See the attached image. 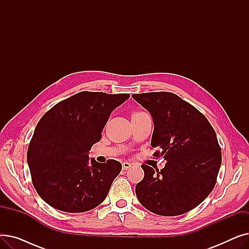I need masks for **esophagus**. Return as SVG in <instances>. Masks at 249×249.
Returning <instances> with one entry per match:
<instances>
[{
	"instance_id": "esophagus-1",
	"label": "esophagus",
	"mask_w": 249,
	"mask_h": 249,
	"mask_svg": "<svg viewBox=\"0 0 249 249\" xmlns=\"http://www.w3.org/2000/svg\"><path fill=\"white\" fill-rule=\"evenodd\" d=\"M131 163H130V162H127V161H124L123 163H122V168H123V171H127V169L128 168H130V167H131Z\"/></svg>"
}]
</instances>
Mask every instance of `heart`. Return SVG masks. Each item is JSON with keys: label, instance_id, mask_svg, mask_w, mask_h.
<instances>
[{"label": "heart", "instance_id": "obj_1", "mask_svg": "<svg viewBox=\"0 0 249 249\" xmlns=\"http://www.w3.org/2000/svg\"><path fill=\"white\" fill-rule=\"evenodd\" d=\"M136 113H138V112H135V113H133V114H136ZM133 114H132V115H133Z\"/></svg>", "mask_w": 249, "mask_h": 249}]
</instances>
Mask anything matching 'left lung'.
I'll return each instance as SVG.
<instances>
[{
    "instance_id": "obj_1",
    "label": "left lung",
    "mask_w": 249,
    "mask_h": 249,
    "mask_svg": "<svg viewBox=\"0 0 249 249\" xmlns=\"http://www.w3.org/2000/svg\"><path fill=\"white\" fill-rule=\"evenodd\" d=\"M153 119L154 156L166 160L160 171L142 164L135 188L138 201L161 216L185 214L199 206L216 184L222 154L215 130L191 104L168 91L132 95Z\"/></svg>"
}]
</instances>
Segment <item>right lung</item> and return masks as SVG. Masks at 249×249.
<instances>
[{
	"mask_svg": "<svg viewBox=\"0 0 249 249\" xmlns=\"http://www.w3.org/2000/svg\"><path fill=\"white\" fill-rule=\"evenodd\" d=\"M129 97L81 91L43 115L29 143L27 161L33 186L48 205L81 213L106 199L122 164L115 160L89 161V151L101 140L111 113Z\"/></svg>",
	"mask_w": 249,
	"mask_h": 249,
	"instance_id": "right-lung-1",
	"label": "right lung"
}]
</instances>
